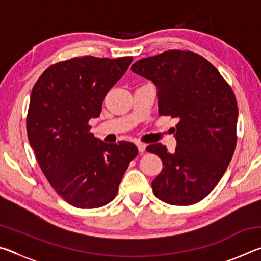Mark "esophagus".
Returning a JSON list of instances; mask_svg holds the SVG:
<instances>
[{
  "instance_id": "34e87169",
  "label": "esophagus",
  "mask_w": 261,
  "mask_h": 261,
  "mask_svg": "<svg viewBox=\"0 0 261 261\" xmlns=\"http://www.w3.org/2000/svg\"><path fill=\"white\" fill-rule=\"evenodd\" d=\"M137 147H138L139 153H144L145 151H146V145L143 144V143H138V144H137Z\"/></svg>"
}]
</instances>
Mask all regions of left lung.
<instances>
[{
    "label": "left lung",
    "mask_w": 261,
    "mask_h": 261,
    "mask_svg": "<svg viewBox=\"0 0 261 261\" xmlns=\"http://www.w3.org/2000/svg\"><path fill=\"white\" fill-rule=\"evenodd\" d=\"M131 70L156 86L159 114L178 120L175 153L161 144L146 148L163 163L153 192L170 205L196 204L219 183L235 152V94L218 69L192 51L168 50Z\"/></svg>",
    "instance_id": "obj_1"
}]
</instances>
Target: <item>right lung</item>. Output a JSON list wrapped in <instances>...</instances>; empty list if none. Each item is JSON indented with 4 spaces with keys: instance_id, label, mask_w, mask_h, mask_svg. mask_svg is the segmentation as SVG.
Instances as JSON below:
<instances>
[{
    "instance_id": "right-lung-1",
    "label": "right lung",
    "mask_w": 261,
    "mask_h": 261,
    "mask_svg": "<svg viewBox=\"0 0 261 261\" xmlns=\"http://www.w3.org/2000/svg\"><path fill=\"white\" fill-rule=\"evenodd\" d=\"M132 60L73 57L50 65L33 86L26 118L30 145L48 182L78 208L112 201L138 154L132 143L95 138L88 125Z\"/></svg>"
}]
</instances>
